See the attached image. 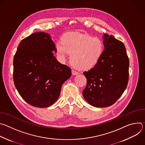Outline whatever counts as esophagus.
Listing matches in <instances>:
<instances>
[{
	"label": "esophagus",
	"mask_w": 145,
	"mask_h": 145,
	"mask_svg": "<svg viewBox=\"0 0 145 145\" xmlns=\"http://www.w3.org/2000/svg\"><path fill=\"white\" fill-rule=\"evenodd\" d=\"M72 73L73 75H76V74H77L78 73L77 71H76L72 69Z\"/></svg>",
	"instance_id": "obj_1"
}]
</instances>
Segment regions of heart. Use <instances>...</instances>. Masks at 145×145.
<instances>
[{
    "mask_svg": "<svg viewBox=\"0 0 145 145\" xmlns=\"http://www.w3.org/2000/svg\"><path fill=\"white\" fill-rule=\"evenodd\" d=\"M56 53L61 61H64L69 53L72 64L86 70L93 67L101 57L104 46L97 38L78 32H69L56 44Z\"/></svg>",
    "mask_w": 145,
    "mask_h": 145,
    "instance_id": "1",
    "label": "heart"
}]
</instances>
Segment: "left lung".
<instances>
[{
	"label": "left lung",
	"instance_id": "8db88e82",
	"mask_svg": "<svg viewBox=\"0 0 145 145\" xmlns=\"http://www.w3.org/2000/svg\"><path fill=\"white\" fill-rule=\"evenodd\" d=\"M105 49L96 65L83 73L87 86L82 91L86 101L96 107L112 105L122 95L129 81V59L125 45L105 34Z\"/></svg>",
	"mask_w": 145,
	"mask_h": 145
}]
</instances>
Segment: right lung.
Listing matches in <instances>:
<instances>
[{
  "instance_id": "add662e5",
  "label": "right lung",
  "mask_w": 145,
  "mask_h": 145,
  "mask_svg": "<svg viewBox=\"0 0 145 145\" xmlns=\"http://www.w3.org/2000/svg\"><path fill=\"white\" fill-rule=\"evenodd\" d=\"M50 35L33 33L19 44L14 57L13 79L18 93L28 104L48 107L58 99L62 85L71 76V69L58 62Z\"/></svg>"
}]
</instances>
